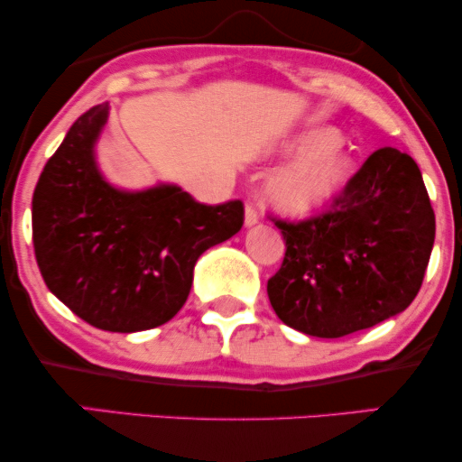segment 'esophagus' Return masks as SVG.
Masks as SVG:
<instances>
[{
	"mask_svg": "<svg viewBox=\"0 0 462 462\" xmlns=\"http://www.w3.org/2000/svg\"><path fill=\"white\" fill-rule=\"evenodd\" d=\"M258 223V210H256V206L254 204H245V226H252V225H256Z\"/></svg>",
	"mask_w": 462,
	"mask_h": 462,
	"instance_id": "1",
	"label": "esophagus"
}]
</instances>
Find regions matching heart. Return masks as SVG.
<instances>
[{
    "mask_svg": "<svg viewBox=\"0 0 462 462\" xmlns=\"http://www.w3.org/2000/svg\"><path fill=\"white\" fill-rule=\"evenodd\" d=\"M338 144V132L330 128H315L294 138L288 149L299 160L271 179V199L290 214H307L328 204L353 174L351 157L337 149Z\"/></svg>",
    "mask_w": 462,
    "mask_h": 462,
    "instance_id": "heart-1",
    "label": "heart"
}]
</instances>
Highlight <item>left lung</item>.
<instances>
[{
    "label": "left lung",
    "instance_id": "8db88e82",
    "mask_svg": "<svg viewBox=\"0 0 462 462\" xmlns=\"http://www.w3.org/2000/svg\"><path fill=\"white\" fill-rule=\"evenodd\" d=\"M271 220L286 239V254L267 294L277 318L294 330L346 337L402 313L419 294L435 214L408 153L378 149L328 210Z\"/></svg>",
    "mask_w": 462,
    "mask_h": 462
}]
</instances>
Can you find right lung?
Returning a JSON list of instances; mask_svg holds the SVG:
<instances>
[{
    "mask_svg": "<svg viewBox=\"0 0 462 462\" xmlns=\"http://www.w3.org/2000/svg\"><path fill=\"white\" fill-rule=\"evenodd\" d=\"M106 116V105L86 111L43 166L31 210L37 267L98 330H151L185 305L198 258L242 229L244 204H199L174 185L111 187L94 160Z\"/></svg>",
    "mask_w": 462,
    "mask_h": 462,
    "instance_id": "right-lung-1",
    "label": "right lung"
}]
</instances>
